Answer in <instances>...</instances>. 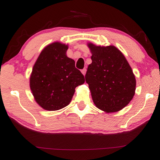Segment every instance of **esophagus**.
Wrapping results in <instances>:
<instances>
[{
    "instance_id": "1",
    "label": "esophagus",
    "mask_w": 160,
    "mask_h": 160,
    "mask_svg": "<svg viewBox=\"0 0 160 160\" xmlns=\"http://www.w3.org/2000/svg\"><path fill=\"white\" fill-rule=\"evenodd\" d=\"M82 71V74H83V75H85V74H86V72H87V69L86 68H84V69H82V71Z\"/></svg>"
}]
</instances>
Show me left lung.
<instances>
[{
    "label": "left lung",
    "mask_w": 160,
    "mask_h": 160,
    "mask_svg": "<svg viewBox=\"0 0 160 160\" xmlns=\"http://www.w3.org/2000/svg\"><path fill=\"white\" fill-rule=\"evenodd\" d=\"M92 63L85 75L94 103L106 112L124 108L135 95L136 81L126 58L113 46L89 43Z\"/></svg>",
    "instance_id": "left-lung-1"
}]
</instances>
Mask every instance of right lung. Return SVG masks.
<instances>
[{"mask_svg": "<svg viewBox=\"0 0 160 160\" xmlns=\"http://www.w3.org/2000/svg\"><path fill=\"white\" fill-rule=\"evenodd\" d=\"M68 46L59 42L41 52L32 68L30 86L35 100L43 109L57 111L70 103L75 88L84 84V76L68 58Z\"/></svg>", "mask_w": 160, "mask_h": 160, "instance_id": "right-lung-1", "label": "right lung"}]
</instances>
